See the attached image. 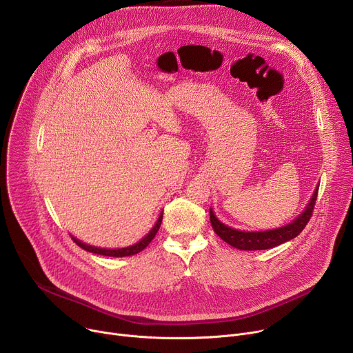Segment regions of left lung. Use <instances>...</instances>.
Returning <instances> with one entry per match:
<instances>
[{"label":"left lung","instance_id":"left-lung-1","mask_svg":"<svg viewBox=\"0 0 353 353\" xmlns=\"http://www.w3.org/2000/svg\"><path fill=\"white\" fill-rule=\"evenodd\" d=\"M318 197V187L315 189L308 205L305 207L302 213L290 224L267 230V231H240L236 228H231L225 224H223L213 213V210L210 208V221L214 228V232L217 236L230 244L234 248L245 250V251H255V250H268L274 248L279 244H284L292 239H295L298 234L308 224L312 211L315 207V201Z\"/></svg>","mask_w":353,"mask_h":353}]
</instances>
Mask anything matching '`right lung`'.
<instances>
[{"mask_svg":"<svg viewBox=\"0 0 353 353\" xmlns=\"http://www.w3.org/2000/svg\"><path fill=\"white\" fill-rule=\"evenodd\" d=\"M161 219H163V214H160V217H159V220L156 221L154 227L149 231V234H148L146 237H143L142 240H140L139 243H136L134 245L125 247V248H114V250H110V248H109V250H108V248H98V247L88 245V244H85V243L79 241V240H78V239H75V237H72V240H74V241H75L81 248H83V250L89 251V252H93V254L106 255V256H129V255H134V254L140 252L142 250H145V248L150 244V241L154 239L156 232H157V231H159V228H160Z\"/></svg>","mask_w":353,"mask_h":353,"instance_id":"1","label":"right lung"}]
</instances>
